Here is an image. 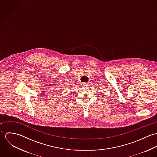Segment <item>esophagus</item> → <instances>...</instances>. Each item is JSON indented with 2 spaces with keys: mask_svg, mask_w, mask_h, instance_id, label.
<instances>
[{
  "mask_svg": "<svg viewBox=\"0 0 157 157\" xmlns=\"http://www.w3.org/2000/svg\"><path fill=\"white\" fill-rule=\"evenodd\" d=\"M83 85V86H84L85 87H86V88H88V86H90V84H89L88 83H84Z\"/></svg>",
  "mask_w": 157,
  "mask_h": 157,
  "instance_id": "esophagus-1",
  "label": "esophagus"
}]
</instances>
